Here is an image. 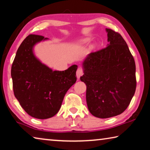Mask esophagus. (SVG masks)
<instances>
[{"label": "esophagus", "mask_w": 150, "mask_h": 150, "mask_svg": "<svg viewBox=\"0 0 150 150\" xmlns=\"http://www.w3.org/2000/svg\"><path fill=\"white\" fill-rule=\"evenodd\" d=\"M83 74V69L81 67H79L77 70V73H76V75H77V79L81 77Z\"/></svg>", "instance_id": "34e87169"}]
</instances>
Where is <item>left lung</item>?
Listing matches in <instances>:
<instances>
[{
    "mask_svg": "<svg viewBox=\"0 0 150 150\" xmlns=\"http://www.w3.org/2000/svg\"><path fill=\"white\" fill-rule=\"evenodd\" d=\"M108 44L91 52L83 62L80 77L87 86L89 111L96 117L106 118L123 112L136 89L135 63L121 35L106 29Z\"/></svg>",
    "mask_w": 150,
    "mask_h": 150,
    "instance_id": "obj_1",
    "label": "left lung"
}]
</instances>
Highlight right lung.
I'll use <instances>...</instances> for the list:
<instances>
[{"label": "right lung", "instance_id": "1", "mask_svg": "<svg viewBox=\"0 0 150 150\" xmlns=\"http://www.w3.org/2000/svg\"><path fill=\"white\" fill-rule=\"evenodd\" d=\"M48 39L29 35L18 48L11 67L15 98L29 115L38 119L52 117L59 112L64 95L77 80L76 64L65 71H52L35 57L33 47Z\"/></svg>", "mask_w": 150, "mask_h": 150}]
</instances>
